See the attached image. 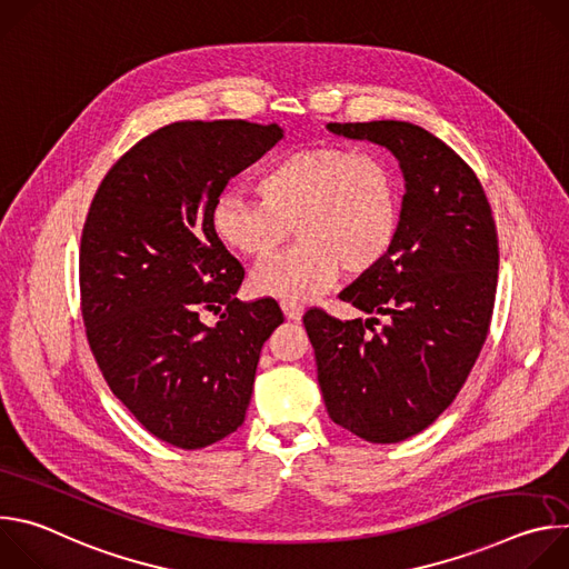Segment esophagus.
I'll return each instance as SVG.
<instances>
[{
  "instance_id": "obj_1",
  "label": "esophagus",
  "mask_w": 569,
  "mask_h": 569,
  "mask_svg": "<svg viewBox=\"0 0 569 569\" xmlns=\"http://www.w3.org/2000/svg\"><path fill=\"white\" fill-rule=\"evenodd\" d=\"M281 310H283V315H286L288 319H292V321H299V319L303 317V306H299V303L281 301Z\"/></svg>"
}]
</instances>
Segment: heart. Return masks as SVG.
I'll use <instances>...</instances> for the list:
<instances>
[{
    "label": "heart",
    "instance_id": "heart-1",
    "mask_svg": "<svg viewBox=\"0 0 569 569\" xmlns=\"http://www.w3.org/2000/svg\"><path fill=\"white\" fill-rule=\"evenodd\" d=\"M263 198L222 191L211 227L227 248L266 259L292 231L301 242L261 263L250 279L257 295L308 301L340 277L373 272L400 229V180L391 161L349 146H306L288 152L261 178Z\"/></svg>",
    "mask_w": 569,
    "mask_h": 569
}]
</instances>
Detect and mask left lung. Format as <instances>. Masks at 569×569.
<instances>
[{"mask_svg": "<svg viewBox=\"0 0 569 569\" xmlns=\"http://www.w3.org/2000/svg\"><path fill=\"white\" fill-rule=\"evenodd\" d=\"M327 128L385 146L405 196L389 257L340 292L371 317L340 321L310 308L303 327L329 417L365 441L398 443L450 408L486 342L500 266L496 220L472 169L421 126Z\"/></svg>", "mask_w": 569, "mask_h": 569, "instance_id": "left-lung-1", "label": "left lung"}]
</instances>
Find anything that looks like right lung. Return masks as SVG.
Returning a JSON list of instances; mask_svg holds the SVG:
<instances>
[{
  "mask_svg": "<svg viewBox=\"0 0 569 569\" xmlns=\"http://www.w3.org/2000/svg\"><path fill=\"white\" fill-rule=\"evenodd\" d=\"M281 137L277 123L176 121L134 143L92 200L80 238L90 349L112 393L176 448L242 426L263 342L283 323L274 299H236L246 270L211 227L227 182ZM202 309L221 313L216 328Z\"/></svg>",
  "mask_w": 569,
  "mask_h": 569,
  "instance_id": "add662e5",
  "label": "right lung"
}]
</instances>
